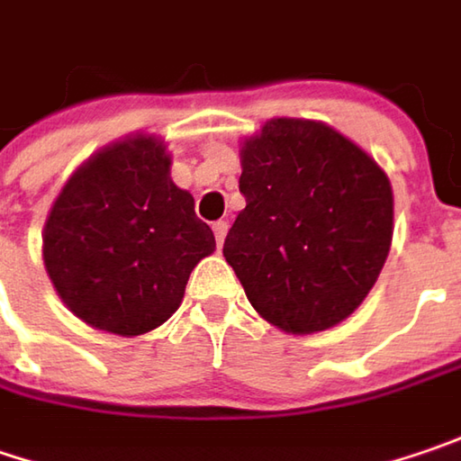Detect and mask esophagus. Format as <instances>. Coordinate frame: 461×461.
<instances>
[{
  "instance_id": "34e87169",
  "label": "esophagus",
  "mask_w": 461,
  "mask_h": 461,
  "mask_svg": "<svg viewBox=\"0 0 461 461\" xmlns=\"http://www.w3.org/2000/svg\"><path fill=\"white\" fill-rule=\"evenodd\" d=\"M212 230H215V241H218V246H222L225 236H228V222H225V220H218V222L212 225Z\"/></svg>"
}]
</instances>
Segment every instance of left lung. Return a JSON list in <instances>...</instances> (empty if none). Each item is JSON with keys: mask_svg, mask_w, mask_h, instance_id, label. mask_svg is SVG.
I'll use <instances>...</instances> for the list:
<instances>
[{"mask_svg": "<svg viewBox=\"0 0 461 461\" xmlns=\"http://www.w3.org/2000/svg\"><path fill=\"white\" fill-rule=\"evenodd\" d=\"M246 207L222 257L249 303L288 334L332 330L366 301L394 233L379 163L324 122L269 119L241 142Z\"/></svg>", "mask_w": 461, "mask_h": 461, "instance_id": "left-lung-1", "label": "left lung"}]
</instances>
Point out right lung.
Returning a JSON list of instances; mask_svg holds the SVG:
<instances>
[{"label":"right lung","mask_w":461,"mask_h":461,"mask_svg":"<svg viewBox=\"0 0 461 461\" xmlns=\"http://www.w3.org/2000/svg\"><path fill=\"white\" fill-rule=\"evenodd\" d=\"M212 251L194 196L173 184L166 140L145 131L93 152L43 225V265L64 306L122 337L168 321L192 269Z\"/></svg>","instance_id":"right-lung-1"}]
</instances>
